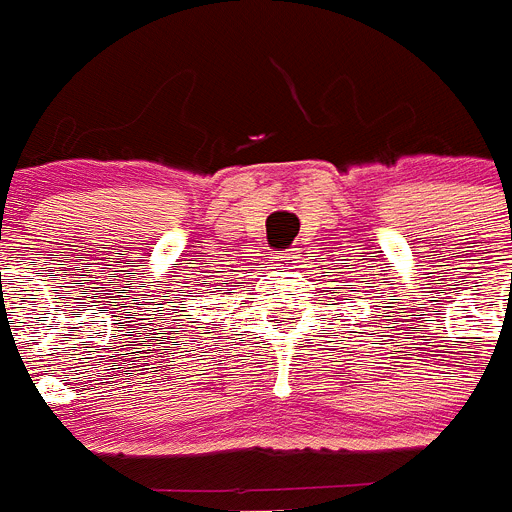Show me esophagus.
<instances>
[{"instance_id": "esophagus-1", "label": "esophagus", "mask_w": 512, "mask_h": 512, "mask_svg": "<svg viewBox=\"0 0 512 512\" xmlns=\"http://www.w3.org/2000/svg\"><path fill=\"white\" fill-rule=\"evenodd\" d=\"M298 262V252L296 250H285L275 255V265L283 267V270H290V267H296Z\"/></svg>"}]
</instances>
